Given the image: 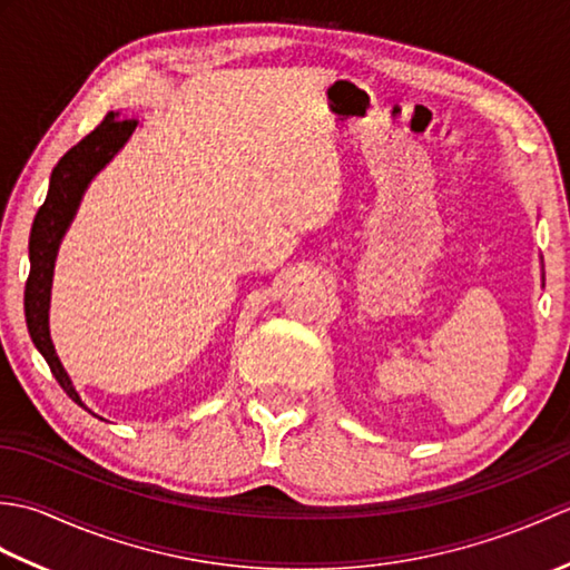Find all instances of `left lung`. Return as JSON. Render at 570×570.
<instances>
[{
    "mask_svg": "<svg viewBox=\"0 0 570 570\" xmlns=\"http://www.w3.org/2000/svg\"><path fill=\"white\" fill-rule=\"evenodd\" d=\"M541 282H543V272H541Z\"/></svg>",
    "mask_w": 570,
    "mask_h": 570,
    "instance_id": "1",
    "label": "left lung"
}]
</instances>
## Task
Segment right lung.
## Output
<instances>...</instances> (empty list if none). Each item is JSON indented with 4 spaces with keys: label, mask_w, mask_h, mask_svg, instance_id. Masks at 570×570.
<instances>
[{
    "label": "right lung",
    "mask_w": 570,
    "mask_h": 570,
    "mask_svg": "<svg viewBox=\"0 0 570 570\" xmlns=\"http://www.w3.org/2000/svg\"><path fill=\"white\" fill-rule=\"evenodd\" d=\"M135 119H119V112H107L102 122L95 127L88 137L76 144L70 151L63 154L51 174L48 184V196L33 217L31 237H29V282L23 292V313H27V328L36 350L51 367L53 377L63 386V392L78 406L82 404L76 386H72L70 374L66 372L63 362L56 355L51 341V328H48V311H51V286H53V269L56 257L63 242L68 227L76 217L85 190L92 184L102 168L110 164L115 156L122 151L129 137L135 135ZM90 411V409H88ZM92 414V411H90Z\"/></svg>",
    "instance_id": "1"
}]
</instances>
